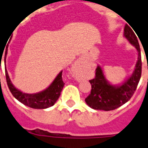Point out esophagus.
I'll list each match as a JSON object with an SVG mask.
<instances>
[{
    "instance_id": "1",
    "label": "esophagus",
    "mask_w": 148,
    "mask_h": 148,
    "mask_svg": "<svg viewBox=\"0 0 148 148\" xmlns=\"http://www.w3.org/2000/svg\"><path fill=\"white\" fill-rule=\"evenodd\" d=\"M75 68H79V69H82V67L83 66V59L80 58L76 61L75 65Z\"/></svg>"
}]
</instances>
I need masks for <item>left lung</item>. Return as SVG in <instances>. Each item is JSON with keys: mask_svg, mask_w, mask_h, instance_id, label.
<instances>
[{"mask_svg": "<svg viewBox=\"0 0 148 148\" xmlns=\"http://www.w3.org/2000/svg\"><path fill=\"white\" fill-rule=\"evenodd\" d=\"M124 35L133 44L138 52V61L131 76L120 86L112 85L106 80L102 68L98 66L95 76L90 80L92 89L90 95L85 99L87 105L94 110H113L127 102L137 88L142 75V57L139 44L136 35L132 29L126 24Z\"/></svg>", "mask_w": 148, "mask_h": 148, "instance_id": "8db88e82", "label": "left lung"}]
</instances>
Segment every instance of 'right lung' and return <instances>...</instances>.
<instances>
[{"label":"right lung","mask_w":148,"mask_h":148,"mask_svg":"<svg viewBox=\"0 0 148 148\" xmlns=\"http://www.w3.org/2000/svg\"><path fill=\"white\" fill-rule=\"evenodd\" d=\"M6 53L7 52L5 53L6 56ZM5 75H6L8 87L13 96L24 105L28 106L34 109H46L54 105L55 103L59 98L61 90L64 85L62 79V71H61L56 76L53 83L46 90L35 94L24 93L13 86L8 75L6 69H5Z\"/></svg>","instance_id":"1"}]
</instances>
